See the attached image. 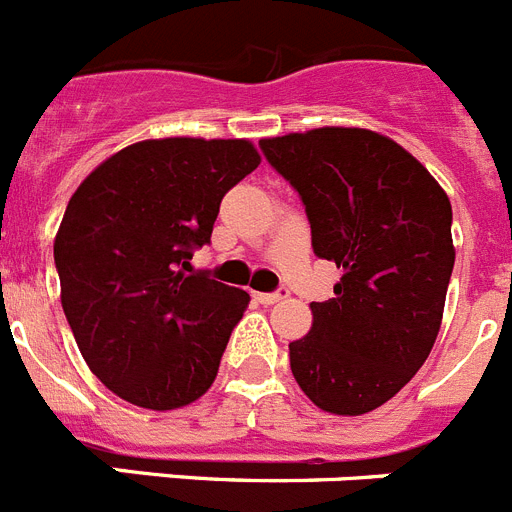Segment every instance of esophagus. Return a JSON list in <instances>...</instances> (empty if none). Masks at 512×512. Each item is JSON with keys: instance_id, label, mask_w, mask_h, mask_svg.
I'll list each match as a JSON object with an SVG mask.
<instances>
[{"instance_id": "34e87169", "label": "esophagus", "mask_w": 512, "mask_h": 512, "mask_svg": "<svg viewBox=\"0 0 512 512\" xmlns=\"http://www.w3.org/2000/svg\"><path fill=\"white\" fill-rule=\"evenodd\" d=\"M287 295H289L287 289H279V292H253V297H256L261 305H274V302L284 300Z\"/></svg>"}]
</instances>
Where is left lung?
I'll use <instances>...</instances> for the list:
<instances>
[{"label":"left lung","instance_id":"8db88e82","mask_svg":"<svg viewBox=\"0 0 512 512\" xmlns=\"http://www.w3.org/2000/svg\"><path fill=\"white\" fill-rule=\"evenodd\" d=\"M259 146L300 192L315 253L343 271L330 300L310 302V333L289 343L292 374L325 413H372L415 377L441 330L456 259L449 197L374 130L330 125Z\"/></svg>","mask_w":512,"mask_h":512}]
</instances>
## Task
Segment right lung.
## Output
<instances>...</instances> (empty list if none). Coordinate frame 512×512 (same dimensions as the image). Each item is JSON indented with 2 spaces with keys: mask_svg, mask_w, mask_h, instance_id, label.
I'll list each match as a JSON object with an SVG mask.
<instances>
[{
  "mask_svg": "<svg viewBox=\"0 0 512 512\" xmlns=\"http://www.w3.org/2000/svg\"><path fill=\"white\" fill-rule=\"evenodd\" d=\"M261 164L246 138H151L71 194L53 241L61 305L94 377L146 410L200 400L248 292L189 274L225 192Z\"/></svg>",
  "mask_w": 512,
  "mask_h": 512,
  "instance_id": "add662e5",
  "label": "right lung"
}]
</instances>
